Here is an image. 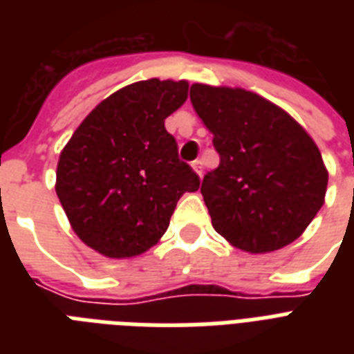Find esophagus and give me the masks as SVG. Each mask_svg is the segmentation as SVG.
I'll list each match as a JSON object with an SVG mask.
<instances>
[{
    "instance_id": "esophagus-1",
    "label": "esophagus",
    "mask_w": 354,
    "mask_h": 354,
    "mask_svg": "<svg viewBox=\"0 0 354 354\" xmlns=\"http://www.w3.org/2000/svg\"><path fill=\"white\" fill-rule=\"evenodd\" d=\"M191 165H193L194 172H196V174H198V176H202V172H204V167H202V161L196 160V161H193V163H191Z\"/></svg>"
}]
</instances>
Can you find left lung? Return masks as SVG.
Returning <instances> with one entry per match:
<instances>
[{
  "instance_id": "8db88e82",
  "label": "left lung",
  "mask_w": 354,
  "mask_h": 354,
  "mask_svg": "<svg viewBox=\"0 0 354 354\" xmlns=\"http://www.w3.org/2000/svg\"><path fill=\"white\" fill-rule=\"evenodd\" d=\"M191 102L221 156L200 187L215 232L250 253L296 241L329 182L313 138L285 110L241 88L193 84Z\"/></svg>"
}]
</instances>
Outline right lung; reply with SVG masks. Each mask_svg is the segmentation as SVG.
Masks as SVG:
<instances>
[{"label": "right lung", "instance_id": "1", "mask_svg": "<svg viewBox=\"0 0 354 354\" xmlns=\"http://www.w3.org/2000/svg\"><path fill=\"white\" fill-rule=\"evenodd\" d=\"M185 80L124 86L80 122L60 152L57 194L79 239L112 259L160 241L198 174L178 158L165 119L187 99Z\"/></svg>", "mask_w": 354, "mask_h": 354}]
</instances>
